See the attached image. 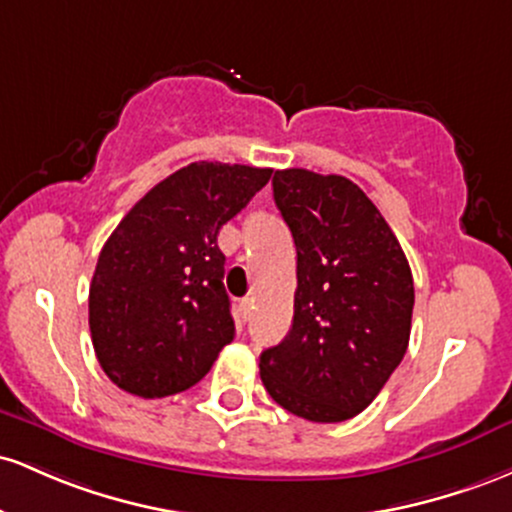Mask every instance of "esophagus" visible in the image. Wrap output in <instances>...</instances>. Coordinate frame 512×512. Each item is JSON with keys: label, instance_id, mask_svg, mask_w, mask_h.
Here are the masks:
<instances>
[{"label": "esophagus", "instance_id": "1", "mask_svg": "<svg viewBox=\"0 0 512 512\" xmlns=\"http://www.w3.org/2000/svg\"><path fill=\"white\" fill-rule=\"evenodd\" d=\"M239 312L241 317H244V321H249L251 312H254V300H251V297H244V300L239 302Z\"/></svg>", "mask_w": 512, "mask_h": 512}]
</instances>
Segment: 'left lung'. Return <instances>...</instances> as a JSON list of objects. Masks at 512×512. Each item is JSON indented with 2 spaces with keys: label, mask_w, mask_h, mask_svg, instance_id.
<instances>
[{
  "label": "left lung",
  "mask_w": 512,
  "mask_h": 512,
  "mask_svg": "<svg viewBox=\"0 0 512 512\" xmlns=\"http://www.w3.org/2000/svg\"><path fill=\"white\" fill-rule=\"evenodd\" d=\"M273 198L295 239L297 290L290 333L261 353L263 387L307 421H348L372 404L409 348V261L346 176L275 171Z\"/></svg>",
  "instance_id": "obj_1"
}]
</instances>
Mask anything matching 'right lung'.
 Returning <instances> with one entry per match:
<instances>
[{
    "label": "right lung",
    "instance_id": "obj_1",
    "mask_svg": "<svg viewBox=\"0 0 512 512\" xmlns=\"http://www.w3.org/2000/svg\"><path fill=\"white\" fill-rule=\"evenodd\" d=\"M273 169L193 162L137 200L103 244L89 287L96 358L125 392L179 394L234 338L217 234Z\"/></svg>",
    "mask_w": 512,
    "mask_h": 512
}]
</instances>
